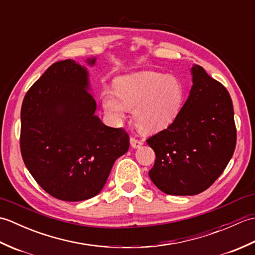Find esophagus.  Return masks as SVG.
<instances>
[{"label":"esophagus","mask_w":255,"mask_h":255,"mask_svg":"<svg viewBox=\"0 0 255 255\" xmlns=\"http://www.w3.org/2000/svg\"><path fill=\"white\" fill-rule=\"evenodd\" d=\"M130 145L133 149H137L140 148L142 145V140H139L136 137H131L130 138Z\"/></svg>","instance_id":"esophagus-1"}]
</instances>
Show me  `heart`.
Wrapping results in <instances>:
<instances>
[{"label": "heart", "instance_id": "heart-1", "mask_svg": "<svg viewBox=\"0 0 255 255\" xmlns=\"http://www.w3.org/2000/svg\"><path fill=\"white\" fill-rule=\"evenodd\" d=\"M185 99L182 81L173 75L143 71L115 81V92H103V106L108 115L121 121L133 107V118L144 132L163 130L174 122Z\"/></svg>", "mask_w": 255, "mask_h": 255}]
</instances>
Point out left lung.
I'll return each mask as SVG.
<instances>
[{
    "label": "left lung",
    "mask_w": 255,
    "mask_h": 255,
    "mask_svg": "<svg viewBox=\"0 0 255 255\" xmlns=\"http://www.w3.org/2000/svg\"><path fill=\"white\" fill-rule=\"evenodd\" d=\"M185 104L169 127L147 140L155 161L149 176L160 191L192 196L220 176L235 152L237 129L229 92L197 64Z\"/></svg>",
    "instance_id": "1"
}]
</instances>
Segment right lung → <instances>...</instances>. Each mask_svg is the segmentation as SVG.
Listing matches in <instances>:
<instances>
[{"label":"right lung","instance_id":"add662e5","mask_svg":"<svg viewBox=\"0 0 255 255\" xmlns=\"http://www.w3.org/2000/svg\"><path fill=\"white\" fill-rule=\"evenodd\" d=\"M95 58L88 59L90 66ZM89 73L75 61H58L31 85L20 111V152L39 186L51 196L80 202L99 194L114 162L129 149L123 128L95 115Z\"/></svg>","mask_w":255,"mask_h":255}]
</instances>
